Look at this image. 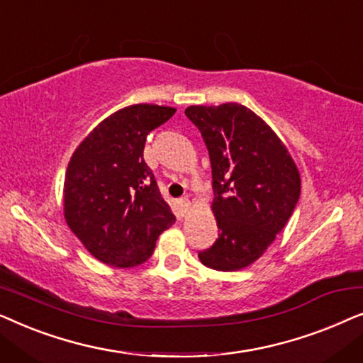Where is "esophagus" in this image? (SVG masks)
I'll return each instance as SVG.
<instances>
[{"instance_id":"esophagus-1","label":"esophagus","mask_w":363,"mask_h":363,"mask_svg":"<svg viewBox=\"0 0 363 363\" xmlns=\"http://www.w3.org/2000/svg\"><path fill=\"white\" fill-rule=\"evenodd\" d=\"M178 206H180L182 215H185L186 210H188V206H190V200H188V196L180 198V200H178Z\"/></svg>"}]
</instances>
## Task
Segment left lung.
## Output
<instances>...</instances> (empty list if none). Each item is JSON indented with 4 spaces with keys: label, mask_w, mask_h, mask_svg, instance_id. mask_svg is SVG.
<instances>
[{
    "label": "left lung",
    "mask_w": 363,
    "mask_h": 363,
    "mask_svg": "<svg viewBox=\"0 0 363 363\" xmlns=\"http://www.w3.org/2000/svg\"><path fill=\"white\" fill-rule=\"evenodd\" d=\"M185 116L208 148L220 230L198 257L216 271L242 269L267 250L294 213L299 172L271 127L245 106H191Z\"/></svg>",
    "instance_id": "left-lung-1"
}]
</instances>
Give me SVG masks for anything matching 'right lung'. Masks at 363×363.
Wrapping results in <instances>:
<instances>
[{"label":"right lung","instance_id":"1","mask_svg":"<svg viewBox=\"0 0 363 363\" xmlns=\"http://www.w3.org/2000/svg\"><path fill=\"white\" fill-rule=\"evenodd\" d=\"M173 113L150 104L122 108L99 123L69 162L64 216L87 251L108 266L145 262L175 221L143 160L147 135Z\"/></svg>","mask_w":363,"mask_h":363}]
</instances>
